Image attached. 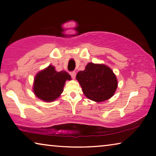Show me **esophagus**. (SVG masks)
I'll return each mask as SVG.
<instances>
[{
	"label": "esophagus",
	"mask_w": 156,
	"mask_h": 156,
	"mask_svg": "<svg viewBox=\"0 0 156 156\" xmlns=\"http://www.w3.org/2000/svg\"><path fill=\"white\" fill-rule=\"evenodd\" d=\"M69 73L73 79H74L76 78V72H74V71H73V72H71Z\"/></svg>",
	"instance_id": "esophagus-1"
}]
</instances>
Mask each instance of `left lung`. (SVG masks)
<instances>
[{
    "instance_id": "8db88e82",
    "label": "left lung",
    "mask_w": 156,
    "mask_h": 156,
    "mask_svg": "<svg viewBox=\"0 0 156 156\" xmlns=\"http://www.w3.org/2000/svg\"><path fill=\"white\" fill-rule=\"evenodd\" d=\"M76 79L86 97L98 102L112 97L118 86L117 79L109 67L92 62L77 73Z\"/></svg>"
}]
</instances>
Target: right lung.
I'll return each instance as SVG.
<instances>
[{"label": "right lung", "mask_w": 156, "mask_h": 156, "mask_svg": "<svg viewBox=\"0 0 156 156\" xmlns=\"http://www.w3.org/2000/svg\"><path fill=\"white\" fill-rule=\"evenodd\" d=\"M71 80V76L65 71L58 72L49 65L41 71L34 79V92L38 98L46 102L56 100L63 91L65 81Z\"/></svg>", "instance_id": "obj_1"}]
</instances>
